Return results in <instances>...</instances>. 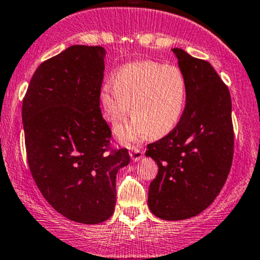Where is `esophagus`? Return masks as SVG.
<instances>
[{
    "label": "esophagus",
    "instance_id": "34e87169",
    "mask_svg": "<svg viewBox=\"0 0 260 260\" xmlns=\"http://www.w3.org/2000/svg\"><path fill=\"white\" fill-rule=\"evenodd\" d=\"M129 154H131V158H132V160L137 162V160H139L142 157H143V151H142L141 148H136V147H133V148L131 149Z\"/></svg>",
    "mask_w": 260,
    "mask_h": 260
}]
</instances>
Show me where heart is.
Instances as JSON below:
<instances>
[{
    "label": "heart",
    "mask_w": 260,
    "mask_h": 260,
    "mask_svg": "<svg viewBox=\"0 0 260 260\" xmlns=\"http://www.w3.org/2000/svg\"><path fill=\"white\" fill-rule=\"evenodd\" d=\"M187 101V83L177 67L157 62H136L122 67L113 83H106L100 92L105 119L117 125L129 111L132 118L116 129L124 143L139 139L163 137L178 124Z\"/></svg>",
    "instance_id": "obj_1"
}]
</instances>
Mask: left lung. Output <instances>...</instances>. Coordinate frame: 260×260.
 <instances>
[{
	"mask_svg": "<svg viewBox=\"0 0 260 260\" xmlns=\"http://www.w3.org/2000/svg\"><path fill=\"white\" fill-rule=\"evenodd\" d=\"M187 83L178 124L147 146L158 174L151 182L148 207L155 217L182 220L208 208L225 183L234 152L232 100L209 62L173 48Z\"/></svg>",
	"mask_w": 260,
	"mask_h": 260,
	"instance_id": "obj_1",
	"label": "left lung"
}]
</instances>
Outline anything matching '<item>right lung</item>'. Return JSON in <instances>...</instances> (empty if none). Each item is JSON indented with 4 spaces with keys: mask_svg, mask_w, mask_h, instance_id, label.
Returning a JSON list of instances; mask_svg holds the SVG:
<instances>
[{
    "mask_svg": "<svg viewBox=\"0 0 260 260\" xmlns=\"http://www.w3.org/2000/svg\"><path fill=\"white\" fill-rule=\"evenodd\" d=\"M105 48L71 46L42 62L32 76L22 121L27 160L36 185L73 222L107 220L116 204V176L129 163L127 148L111 146L100 92Z\"/></svg>",
    "mask_w": 260,
    "mask_h": 260,
    "instance_id": "obj_1",
    "label": "right lung"
}]
</instances>
